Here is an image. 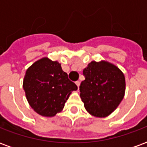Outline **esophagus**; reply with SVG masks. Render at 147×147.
Here are the masks:
<instances>
[{
  "label": "esophagus",
  "mask_w": 147,
  "mask_h": 147,
  "mask_svg": "<svg viewBox=\"0 0 147 147\" xmlns=\"http://www.w3.org/2000/svg\"><path fill=\"white\" fill-rule=\"evenodd\" d=\"M76 84L77 85V86H78V89H79V87H80V81H76Z\"/></svg>",
  "instance_id": "1"
}]
</instances>
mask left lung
<instances>
[{
	"mask_svg": "<svg viewBox=\"0 0 147 147\" xmlns=\"http://www.w3.org/2000/svg\"><path fill=\"white\" fill-rule=\"evenodd\" d=\"M85 80L80 86V98L87 112L105 117L120 105L125 92V78L114 64L91 61L83 69Z\"/></svg>",
	"mask_w": 147,
	"mask_h": 147,
	"instance_id": "left-lung-1",
	"label": "left lung"
}]
</instances>
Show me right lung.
Segmentation results:
<instances>
[{
  "label": "right lung",
  "mask_w": 147,
  "mask_h": 147,
  "mask_svg": "<svg viewBox=\"0 0 147 147\" xmlns=\"http://www.w3.org/2000/svg\"><path fill=\"white\" fill-rule=\"evenodd\" d=\"M30 107L43 117L60 113L73 90L78 89L57 61L44 57L26 71L23 83Z\"/></svg>",
  "instance_id": "obj_1"
}]
</instances>
